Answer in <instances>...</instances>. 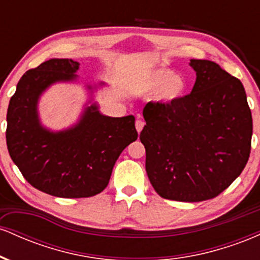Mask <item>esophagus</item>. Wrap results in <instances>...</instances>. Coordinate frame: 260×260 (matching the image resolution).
<instances>
[{"label": "esophagus", "instance_id": "1", "mask_svg": "<svg viewBox=\"0 0 260 260\" xmlns=\"http://www.w3.org/2000/svg\"><path fill=\"white\" fill-rule=\"evenodd\" d=\"M144 121H142V120H137L136 121V129H137V132L138 133H140L142 132V129H143V127H144Z\"/></svg>", "mask_w": 260, "mask_h": 260}]
</instances>
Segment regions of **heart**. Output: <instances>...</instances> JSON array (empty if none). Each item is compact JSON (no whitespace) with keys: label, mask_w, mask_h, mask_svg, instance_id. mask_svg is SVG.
<instances>
[{"label":"heart","mask_w":260,"mask_h":260,"mask_svg":"<svg viewBox=\"0 0 260 260\" xmlns=\"http://www.w3.org/2000/svg\"><path fill=\"white\" fill-rule=\"evenodd\" d=\"M142 94H153L157 103L171 105L184 96L187 80L181 73H176L168 67H159L149 71L136 84Z\"/></svg>","instance_id":"obj_1"}]
</instances>
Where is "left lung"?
Instances as JSON below:
<instances>
[{"label":"left lung","mask_w":260,"mask_h":260,"mask_svg":"<svg viewBox=\"0 0 260 260\" xmlns=\"http://www.w3.org/2000/svg\"><path fill=\"white\" fill-rule=\"evenodd\" d=\"M190 94L171 105L149 103L140 132L155 192L177 202L215 198L243 171L253 123L240 79L215 62L190 59Z\"/></svg>","instance_id":"left-lung-1"}]
</instances>
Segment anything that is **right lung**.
Segmentation results:
<instances>
[{
	"label": "right lung",
	"instance_id": "obj_1",
	"mask_svg": "<svg viewBox=\"0 0 260 260\" xmlns=\"http://www.w3.org/2000/svg\"><path fill=\"white\" fill-rule=\"evenodd\" d=\"M79 62L51 58L23 74L7 111L8 153L32 187L59 198H86L105 189L113 165L137 140L134 116L110 117L94 101L99 84H86L89 99L73 126L52 131L41 123L39 101L50 86L77 83Z\"/></svg>",
	"mask_w": 260,
	"mask_h": 260
}]
</instances>
